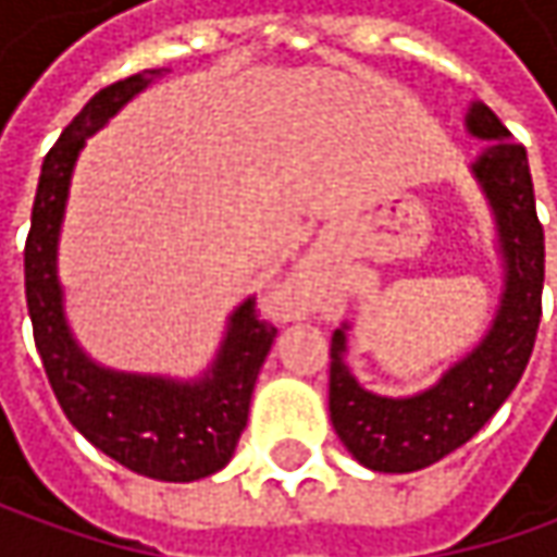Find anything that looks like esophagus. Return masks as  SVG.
Instances as JSON below:
<instances>
[{"instance_id": "obj_1", "label": "esophagus", "mask_w": 557, "mask_h": 557, "mask_svg": "<svg viewBox=\"0 0 557 557\" xmlns=\"http://www.w3.org/2000/svg\"><path fill=\"white\" fill-rule=\"evenodd\" d=\"M312 285H315V278L312 275H300V278H294L288 285V297L294 304H307L312 294Z\"/></svg>"}]
</instances>
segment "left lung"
Masks as SVG:
<instances>
[{"mask_svg":"<svg viewBox=\"0 0 557 557\" xmlns=\"http://www.w3.org/2000/svg\"><path fill=\"white\" fill-rule=\"evenodd\" d=\"M465 126L493 145L471 163L496 216L505 260V290L493 329L424 394L377 396L359 387L347 354V325L332 334L329 412L334 434L359 465L384 474H409L428 468L474 437L524 374L543 315L546 238L536 216L533 180L524 145L486 104L474 101Z\"/></svg>","mask_w":557,"mask_h":557,"instance_id":"obj_1","label":"left lung"}]
</instances>
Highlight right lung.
<instances>
[{
  "mask_svg": "<svg viewBox=\"0 0 557 557\" xmlns=\"http://www.w3.org/2000/svg\"><path fill=\"white\" fill-rule=\"evenodd\" d=\"M154 76L161 71L104 86L83 104L46 154L24 245V288L33 341L67 421L123 468L154 481L188 483L216 474L232 459L275 329L257 315L253 297H247L228 315L223 347L201 381L114 372L79 350L64 319L54 267L79 148Z\"/></svg>",
  "mask_w": 557,
  "mask_h": 557,
  "instance_id": "obj_1",
  "label": "right lung"
}]
</instances>
